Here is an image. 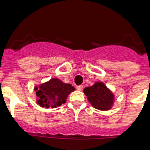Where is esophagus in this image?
<instances>
[{
	"instance_id": "1",
	"label": "esophagus",
	"mask_w": 150,
	"mask_h": 150,
	"mask_svg": "<svg viewBox=\"0 0 150 150\" xmlns=\"http://www.w3.org/2000/svg\"><path fill=\"white\" fill-rule=\"evenodd\" d=\"M76 89L79 91H81L83 89V85H79L76 87Z\"/></svg>"
}]
</instances>
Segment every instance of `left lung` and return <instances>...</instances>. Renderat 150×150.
<instances>
[{"label": "left lung", "mask_w": 150, "mask_h": 150, "mask_svg": "<svg viewBox=\"0 0 150 150\" xmlns=\"http://www.w3.org/2000/svg\"><path fill=\"white\" fill-rule=\"evenodd\" d=\"M84 93L91 105L99 110H109L114 102L113 93L102 82H96L93 86L85 88Z\"/></svg>", "instance_id": "8db88e82"}]
</instances>
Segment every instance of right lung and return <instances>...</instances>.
<instances>
[{
  "mask_svg": "<svg viewBox=\"0 0 150 150\" xmlns=\"http://www.w3.org/2000/svg\"><path fill=\"white\" fill-rule=\"evenodd\" d=\"M38 97V104L42 107L56 108L66 102L67 97L75 88L70 84L63 83L58 79H52L49 81L35 87Z\"/></svg>",
  "mask_w": 150,
  "mask_h": 150,
  "instance_id": "right-lung-1",
  "label": "right lung"
}]
</instances>
